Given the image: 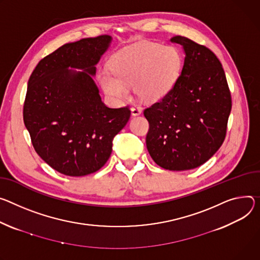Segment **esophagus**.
<instances>
[{
  "label": "esophagus",
  "instance_id": "esophagus-1",
  "mask_svg": "<svg viewBox=\"0 0 260 260\" xmlns=\"http://www.w3.org/2000/svg\"><path fill=\"white\" fill-rule=\"evenodd\" d=\"M131 111H132V115H133V116H138V115H140L141 113H142V109H141V108L138 107V106L132 107Z\"/></svg>",
  "mask_w": 260,
  "mask_h": 260
}]
</instances>
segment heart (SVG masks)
<instances>
[{
    "label": "heart",
    "instance_id": "b5f03b06",
    "mask_svg": "<svg viewBox=\"0 0 260 260\" xmlns=\"http://www.w3.org/2000/svg\"><path fill=\"white\" fill-rule=\"evenodd\" d=\"M180 65L181 57L173 46L143 42L117 52L111 60L112 70H100L99 81L114 102L128 99L129 87L135 86L138 98L151 103L171 90Z\"/></svg>",
    "mask_w": 260,
    "mask_h": 260
}]
</instances>
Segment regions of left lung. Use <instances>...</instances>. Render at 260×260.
<instances>
[{"instance_id":"obj_1","label":"left lung","mask_w":260,"mask_h":260,"mask_svg":"<svg viewBox=\"0 0 260 260\" xmlns=\"http://www.w3.org/2000/svg\"><path fill=\"white\" fill-rule=\"evenodd\" d=\"M171 42L182 45L184 62L171 90L144 110L146 146L159 167L183 171L201 166L221 147L232 104L217 56L183 36Z\"/></svg>"}]
</instances>
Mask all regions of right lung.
Wrapping results in <instances>:
<instances>
[{"instance_id": "1", "label": "right lung", "mask_w": 260, "mask_h": 260, "mask_svg": "<svg viewBox=\"0 0 260 260\" xmlns=\"http://www.w3.org/2000/svg\"><path fill=\"white\" fill-rule=\"evenodd\" d=\"M111 40L101 35L66 43L41 59L29 79L23 122L38 155L64 175L100 170L129 119L128 107L113 109L102 102L92 79Z\"/></svg>"}]
</instances>
